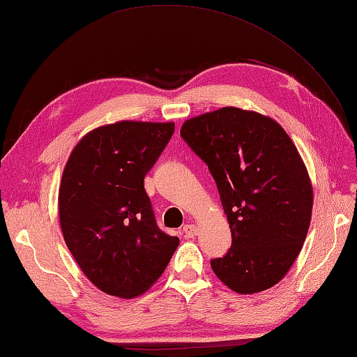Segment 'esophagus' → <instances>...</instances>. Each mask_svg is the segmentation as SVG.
<instances>
[{
    "instance_id": "34e87169",
    "label": "esophagus",
    "mask_w": 357,
    "mask_h": 357,
    "mask_svg": "<svg viewBox=\"0 0 357 357\" xmlns=\"http://www.w3.org/2000/svg\"><path fill=\"white\" fill-rule=\"evenodd\" d=\"M182 233H184L185 238H193L197 234V228L195 225H192V223H190V225L182 227Z\"/></svg>"
}]
</instances>
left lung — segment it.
<instances>
[{
	"mask_svg": "<svg viewBox=\"0 0 357 357\" xmlns=\"http://www.w3.org/2000/svg\"><path fill=\"white\" fill-rule=\"evenodd\" d=\"M181 137L216 181L231 248L211 269L237 294L277 284L307 236L313 192L295 144L277 121L222 107L187 120Z\"/></svg>",
	"mask_w": 357,
	"mask_h": 357,
	"instance_id": "1",
	"label": "left lung"
}]
</instances>
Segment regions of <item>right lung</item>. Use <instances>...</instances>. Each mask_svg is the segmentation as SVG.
Returning a JSON list of instances; mask_svg holds the SVG:
<instances>
[{
    "mask_svg": "<svg viewBox=\"0 0 357 357\" xmlns=\"http://www.w3.org/2000/svg\"><path fill=\"white\" fill-rule=\"evenodd\" d=\"M175 124L119 121L91 130L74 147L59 188L65 243L91 283L134 298L167 266L179 238L155 219L144 178Z\"/></svg>",
    "mask_w": 357,
    "mask_h": 357,
    "instance_id": "1",
    "label": "right lung"
}]
</instances>
